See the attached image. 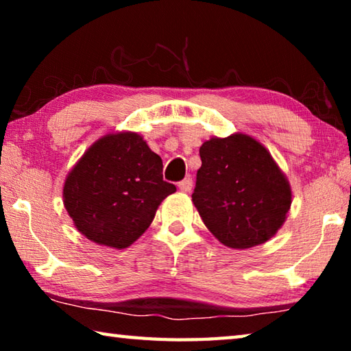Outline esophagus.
Returning <instances> with one entry per match:
<instances>
[{
  "mask_svg": "<svg viewBox=\"0 0 351 351\" xmlns=\"http://www.w3.org/2000/svg\"><path fill=\"white\" fill-rule=\"evenodd\" d=\"M178 187H180L181 192H190V190H192V187H193L192 178H184L182 181L178 182Z\"/></svg>",
  "mask_w": 351,
  "mask_h": 351,
  "instance_id": "esophagus-1",
  "label": "esophagus"
}]
</instances>
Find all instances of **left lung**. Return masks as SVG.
<instances>
[{"mask_svg": "<svg viewBox=\"0 0 351 351\" xmlns=\"http://www.w3.org/2000/svg\"><path fill=\"white\" fill-rule=\"evenodd\" d=\"M192 201L207 229L234 249L268 241L282 228L291 187L266 148L246 134L212 138L199 148Z\"/></svg>", "mask_w": 351, "mask_h": 351, "instance_id": "8db88e82", "label": "left lung"}]
</instances>
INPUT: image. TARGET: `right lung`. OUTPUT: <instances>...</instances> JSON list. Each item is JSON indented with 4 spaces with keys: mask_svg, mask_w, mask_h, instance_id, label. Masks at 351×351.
Here are the masks:
<instances>
[{
    "mask_svg": "<svg viewBox=\"0 0 351 351\" xmlns=\"http://www.w3.org/2000/svg\"><path fill=\"white\" fill-rule=\"evenodd\" d=\"M173 184L162 180V159L136 133L106 134L71 170L63 203L79 232L116 249L128 247L152 224Z\"/></svg>",
    "mask_w": 351,
    "mask_h": 351,
    "instance_id": "add662e5",
    "label": "right lung"
}]
</instances>
